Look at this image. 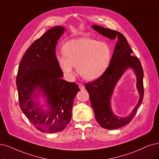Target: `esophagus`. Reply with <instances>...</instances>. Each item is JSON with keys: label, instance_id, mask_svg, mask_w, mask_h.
<instances>
[{"label": "esophagus", "instance_id": "1", "mask_svg": "<svg viewBox=\"0 0 159 159\" xmlns=\"http://www.w3.org/2000/svg\"><path fill=\"white\" fill-rule=\"evenodd\" d=\"M79 88L81 90H84V89H85V86L83 84H80L79 85Z\"/></svg>", "mask_w": 159, "mask_h": 159}]
</instances>
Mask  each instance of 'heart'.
Listing matches in <instances>:
<instances>
[{
  "mask_svg": "<svg viewBox=\"0 0 159 159\" xmlns=\"http://www.w3.org/2000/svg\"><path fill=\"white\" fill-rule=\"evenodd\" d=\"M64 55L57 61L61 70L68 77L74 78V66L81 77L87 81L98 79L106 70L111 61V50L104 42L87 37L67 42L62 47Z\"/></svg>",
  "mask_w": 159,
  "mask_h": 159,
  "instance_id": "obj_1",
  "label": "heart"
}]
</instances>
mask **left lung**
Instances as JSON below:
<instances>
[{
  "mask_svg": "<svg viewBox=\"0 0 159 159\" xmlns=\"http://www.w3.org/2000/svg\"><path fill=\"white\" fill-rule=\"evenodd\" d=\"M91 27L98 33L110 40L117 39L108 68L100 77L85 87L89 94V98L95 118L102 127L113 130L129 124L136 115L137 110L143 98V71L138 57L132 56V51L123 34L116 30L93 25ZM130 68L137 78V88L139 93L138 104L129 116L119 117L112 111L111 97L117 82L123 74Z\"/></svg>",
  "mask_w": 159,
  "mask_h": 159,
  "instance_id": "8db88e82",
  "label": "left lung"
}]
</instances>
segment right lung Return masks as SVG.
Returning a JSON list of instances; mask_svg holds the SVG:
<instances>
[{
	"instance_id": "add662e5",
	"label": "right lung",
	"mask_w": 159,
	"mask_h": 159,
	"mask_svg": "<svg viewBox=\"0 0 159 159\" xmlns=\"http://www.w3.org/2000/svg\"><path fill=\"white\" fill-rule=\"evenodd\" d=\"M65 28L49 29L26 51L16 78L22 111L38 130L55 133L70 121L74 99L80 89L75 83L62 79L55 48ZM46 100L41 106L39 98ZM45 107H47L46 109Z\"/></svg>"
}]
</instances>
